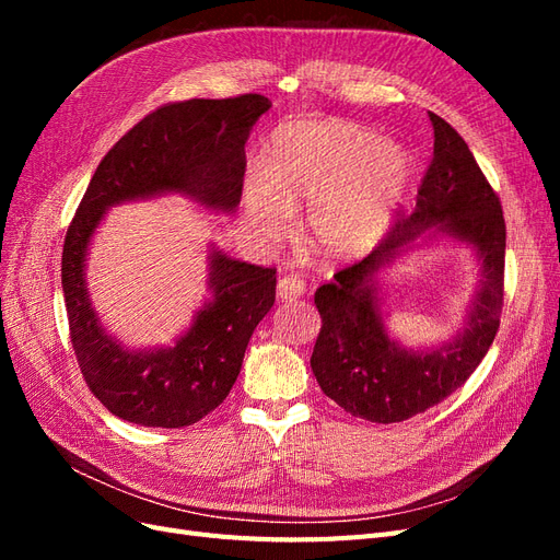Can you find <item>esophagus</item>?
Returning <instances> with one entry per match:
<instances>
[{"label": "esophagus", "mask_w": 560, "mask_h": 560, "mask_svg": "<svg viewBox=\"0 0 560 560\" xmlns=\"http://www.w3.org/2000/svg\"><path fill=\"white\" fill-rule=\"evenodd\" d=\"M278 299L280 301H296L299 296L306 294V284H303V280L299 276H282L278 280Z\"/></svg>", "instance_id": "esophagus-1"}]
</instances>
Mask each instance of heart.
<instances>
[{
  "mask_svg": "<svg viewBox=\"0 0 560 560\" xmlns=\"http://www.w3.org/2000/svg\"><path fill=\"white\" fill-rule=\"evenodd\" d=\"M409 179V154L366 126L294 124L276 132L266 173L247 175L245 224L257 243L280 245L294 231V212L308 206L311 245L327 259H350L383 238Z\"/></svg>",
  "mask_w": 560,
  "mask_h": 560,
  "instance_id": "b5f03b06",
  "label": "heart"
}]
</instances>
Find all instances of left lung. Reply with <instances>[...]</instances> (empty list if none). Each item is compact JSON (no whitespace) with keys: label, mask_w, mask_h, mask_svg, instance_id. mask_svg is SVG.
<instances>
[{"label":"left lung","mask_w":560,"mask_h":560,"mask_svg":"<svg viewBox=\"0 0 560 560\" xmlns=\"http://www.w3.org/2000/svg\"><path fill=\"white\" fill-rule=\"evenodd\" d=\"M434 154L418 186L416 210L397 214L378 247L334 273L315 292L322 327L313 348V374L343 411L371 422H401L453 395L493 343L504 306L506 226L500 198L448 121L430 112ZM444 230L478 247L482 290L466 329L432 353L399 351L382 327L370 278L422 230Z\"/></svg>","instance_id":"8db88e82"}]
</instances>
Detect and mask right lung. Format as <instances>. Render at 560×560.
<instances>
[{
    "mask_svg": "<svg viewBox=\"0 0 560 560\" xmlns=\"http://www.w3.org/2000/svg\"><path fill=\"white\" fill-rule=\"evenodd\" d=\"M268 97L167 103L118 140L83 194L62 245V294L81 376L107 411L144 428H186L222 404L241 374L254 327L276 301V268L214 254L212 301L175 348L128 352L100 329L83 287V257L114 202L184 191L233 210L243 196L245 142Z\"/></svg>",
    "mask_w": 560,
    "mask_h": 560,
    "instance_id": "1",
    "label": "right lung"
}]
</instances>
